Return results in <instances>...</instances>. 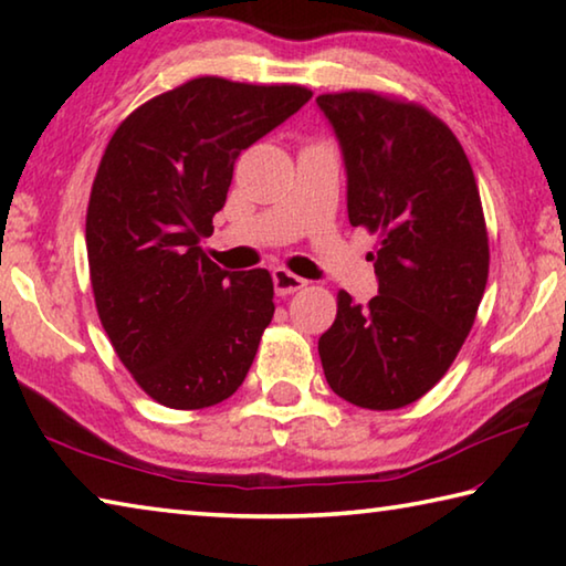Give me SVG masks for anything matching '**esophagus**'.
Segmentation results:
<instances>
[{
  "instance_id": "obj_1",
  "label": "esophagus",
  "mask_w": 566,
  "mask_h": 566,
  "mask_svg": "<svg viewBox=\"0 0 566 566\" xmlns=\"http://www.w3.org/2000/svg\"><path fill=\"white\" fill-rule=\"evenodd\" d=\"M272 280H274V290L280 296H286V294H294L300 292L306 286V280H302V276L292 274L290 270H284V266H280V270L272 272Z\"/></svg>"
}]
</instances>
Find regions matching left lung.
Returning <instances> with one entry per match:
<instances>
[{"instance_id": "left-lung-1", "label": "left lung", "mask_w": 566, "mask_h": 566, "mask_svg": "<svg viewBox=\"0 0 566 566\" xmlns=\"http://www.w3.org/2000/svg\"><path fill=\"white\" fill-rule=\"evenodd\" d=\"M347 165L352 227L377 237L379 294H337L319 337L334 395L361 409L424 397L472 332L490 276V237L454 132L417 102L371 90L319 94Z\"/></svg>"}]
</instances>
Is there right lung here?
Masks as SVG:
<instances>
[{
  "mask_svg": "<svg viewBox=\"0 0 566 566\" xmlns=\"http://www.w3.org/2000/svg\"><path fill=\"white\" fill-rule=\"evenodd\" d=\"M312 99L302 84L195 76L139 104L104 149L87 207V260L104 332L169 409L232 397L274 317L266 270L224 272L214 232L234 159Z\"/></svg>",
  "mask_w": 566,
  "mask_h": 566,
  "instance_id": "right-lung-1",
  "label": "right lung"
}]
</instances>
